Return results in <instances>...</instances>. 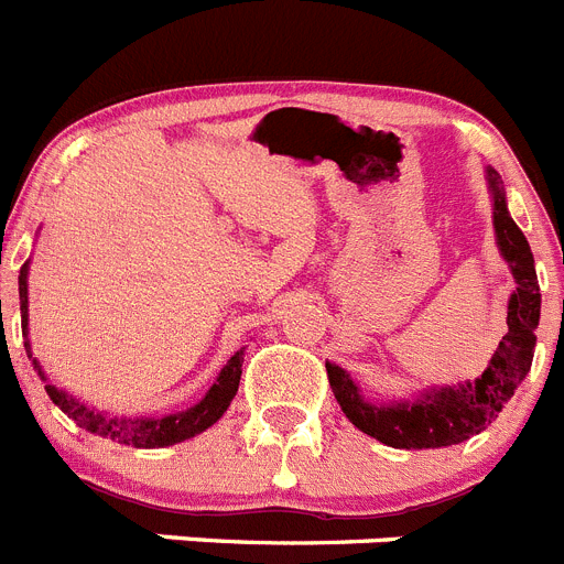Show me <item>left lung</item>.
<instances>
[{"instance_id":"8db88e82","label":"left lung","mask_w":564,"mask_h":564,"mask_svg":"<svg viewBox=\"0 0 564 564\" xmlns=\"http://www.w3.org/2000/svg\"><path fill=\"white\" fill-rule=\"evenodd\" d=\"M486 185L491 194V225H495L497 250L509 263L517 289L509 297V317H506L509 332L503 334L497 351L491 354L484 373L475 382L435 384V388H424L408 399L370 402L348 370L326 362L328 382H332L334 399L343 408L345 419L365 435L382 441L393 449H435V446H453L484 433L514 395L522 379L529 377L536 345L534 332L540 326L542 306L534 256H531V247L522 230L511 219L503 180L491 165H486Z\"/></svg>"}]
</instances>
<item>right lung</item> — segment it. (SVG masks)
<instances>
[{
  "label": "right lung",
  "mask_w": 564,
  "mask_h": 564,
  "mask_svg": "<svg viewBox=\"0 0 564 564\" xmlns=\"http://www.w3.org/2000/svg\"><path fill=\"white\" fill-rule=\"evenodd\" d=\"M28 275H30V261L24 263L22 272H19V303H22V334H24V348H28V357L33 359V368L39 370V377H42L44 390L47 395L58 404L69 419L84 427L86 433L100 435V438H111L118 441V444L126 446H137V449H160V446H174L180 441L194 438V435L205 433L207 427H213L221 415L227 413L230 408L232 395L238 393V379H241V362H245V348L241 351L232 354L227 359L225 368L219 370V377L216 382L210 384L205 395H202L199 402L194 408L180 410V413H169V415H115V413H104V410L93 408V404L78 402L75 395H69L67 390H58L53 382H47L44 377L42 365L39 359L33 357L30 351V339H28Z\"/></svg>",
  "instance_id": "1"
}]
</instances>
